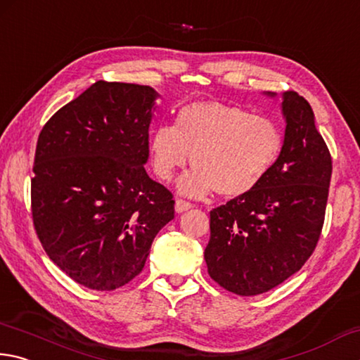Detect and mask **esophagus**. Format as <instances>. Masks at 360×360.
<instances>
[{"mask_svg":"<svg viewBox=\"0 0 360 360\" xmlns=\"http://www.w3.org/2000/svg\"><path fill=\"white\" fill-rule=\"evenodd\" d=\"M191 207L193 205L190 202H186V200H184V199H176L175 200V212L176 213H184L186 210H190Z\"/></svg>","mask_w":360,"mask_h":360,"instance_id":"34e87169","label":"esophagus"}]
</instances>
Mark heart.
I'll use <instances>...</instances> for the list:
<instances>
[{"label":"heart","instance_id":"1","mask_svg":"<svg viewBox=\"0 0 360 360\" xmlns=\"http://www.w3.org/2000/svg\"><path fill=\"white\" fill-rule=\"evenodd\" d=\"M283 150V132L274 120L218 101L185 105L175 126L161 124L150 141L158 176L170 180L191 160L194 169L176 184L181 194L223 198L248 194L274 169Z\"/></svg>","mask_w":360,"mask_h":360}]
</instances>
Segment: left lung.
Instances as JSON below:
<instances>
[{"label":"left lung","instance_id":"1","mask_svg":"<svg viewBox=\"0 0 360 360\" xmlns=\"http://www.w3.org/2000/svg\"><path fill=\"white\" fill-rule=\"evenodd\" d=\"M281 99L286 128L278 161L253 191L210 212L204 253L209 275L238 295L267 292L299 272L324 223L329 148L307 99L295 91L283 93Z\"/></svg>","mask_w":360,"mask_h":360}]
</instances>
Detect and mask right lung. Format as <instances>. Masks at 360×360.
I'll return each instance as SVG.
<instances>
[{"label":"right lung","instance_id":"obj_1","mask_svg":"<svg viewBox=\"0 0 360 360\" xmlns=\"http://www.w3.org/2000/svg\"><path fill=\"white\" fill-rule=\"evenodd\" d=\"M158 98L151 86L99 80L61 107L37 139L36 234L50 259L88 289L129 283L174 219L172 193L143 167Z\"/></svg>","mask_w":360,"mask_h":360}]
</instances>
